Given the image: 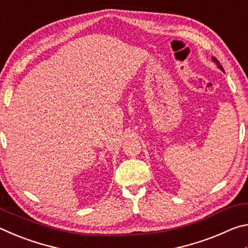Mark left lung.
I'll return each mask as SVG.
<instances>
[{
  "label": "left lung",
  "mask_w": 248,
  "mask_h": 248,
  "mask_svg": "<svg viewBox=\"0 0 248 248\" xmlns=\"http://www.w3.org/2000/svg\"><path fill=\"white\" fill-rule=\"evenodd\" d=\"M212 60H213V61H215V62H216V63H217V66H219V69H220V70H222V71H223V66H222V65H221V64H220V62H219V61H217V58H215V57H212Z\"/></svg>",
  "instance_id": "obj_1"
}]
</instances>
